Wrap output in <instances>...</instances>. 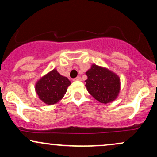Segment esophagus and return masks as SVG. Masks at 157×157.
I'll list each match as a JSON object with an SVG mask.
<instances>
[{
	"label": "esophagus",
	"instance_id": "esophagus-1",
	"mask_svg": "<svg viewBox=\"0 0 157 157\" xmlns=\"http://www.w3.org/2000/svg\"><path fill=\"white\" fill-rule=\"evenodd\" d=\"M81 80V77H77L76 78L74 79V81H80Z\"/></svg>",
	"mask_w": 157,
	"mask_h": 157
}]
</instances>
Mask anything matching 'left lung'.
<instances>
[{
  "label": "left lung",
  "instance_id": "1",
  "mask_svg": "<svg viewBox=\"0 0 157 157\" xmlns=\"http://www.w3.org/2000/svg\"><path fill=\"white\" fill-rule=\"evenodd\" d=\"M85 80L87 91L94 98L102 103L113 102L120 91V79L108 68L93 64L86 72Z\"/></svg>",
  "mask_w": 157,
  "mask_h": 157
}]
</instances>
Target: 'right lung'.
Returning <instances> with one entry per match:
<instances>
[{
  "mask_svg": "<svg viewBox=\"0 0 157 157\" xmlns=\"http://www.w3.org/2000/svg\"><path fill=\"white\" fill-rule=\"evenodd\" d=\"M71 82L62 76L57 69H53L41 77L35 84V91L40 100L47 105L58 102L66 93Z\"/></svg>",
  "mask_w": 157,
  "mask_h": 157,
  "instance_id": "right-lung-1",
  "label": "right lung"
}]
</instances>
